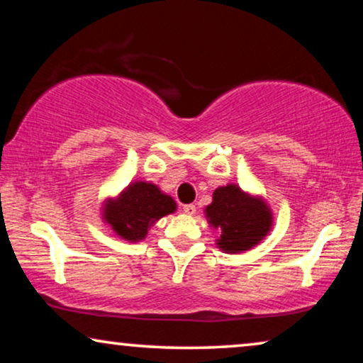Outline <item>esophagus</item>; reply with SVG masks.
<instances>
[{
    "label": "esophagus",
    "instance_id": "obj_1",
    "mask_svg": "<svg viewBox=\"0 0 363 363\" xmlns=\"http://www.w3.org/2000/svg\"><path fill=\"white\" fill-rule=\"evenodd\" d=\"M183 213L188 216H193L196 213V206L195 205H185L183 206Z\"/></svg>",
    "mask_w": 363,
    "mask_h": 363
}]
</instances>
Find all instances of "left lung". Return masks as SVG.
Listing matches in <instances>:
<instances>
[{
	"instance_id": "8db88e82",
	"label": "left lung",
	"mask_w": 363,
	"mask_h": 363,
	"mask_svg": "<svg viewBox=\"0 0 363 363\" xmlns=\"http://www.w3.org/2000/svg\"><path fill=\"white\" fill-rule=\"evenodd\" d=\"M205 215L208 223L220 230L218 247L230 255L259 245L272 226V213L267 203L233 183L216 188Z\"/></svg>"
}]
</instances>
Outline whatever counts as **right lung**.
<instances>
[{
	"instance_id": "obj_1",
	"label": "right lung",
	"mask_w": 363,
	"mask_h": 363,
	"mask_svg": "<svg viewBox=\"0 0 363 363\" xmlns=\"http://www.w3.org/2000/svg\"><path fill=\"white\" fill-rule=\"evenodd\" d=\"M177 210V203L153 183L133 182L117 198L104 203L102 220L122 240L137 242L160 218Z\"/></svg>"
}]
</instances>
